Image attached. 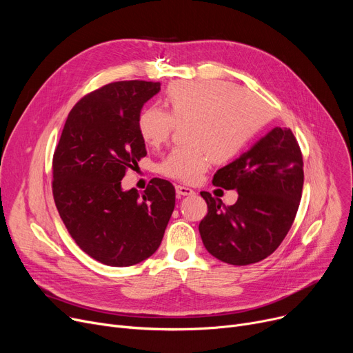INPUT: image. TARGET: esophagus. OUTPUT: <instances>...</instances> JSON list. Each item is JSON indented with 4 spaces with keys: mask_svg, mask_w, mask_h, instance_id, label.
Instances as JSON below:
<instances>
[{
    "mask_svg": "<svg viewBox=\"0 0 353 353\" xmlns=\"http://www.w3.org/2000/svg\"><path fill=\"white\" fill-rule=\"evenodd\" d=\"M176 193L179 196H192V194H194V190L188 186H176Z\"/></svg>",
    "mask_w": 353,
    "mask_h": 353,
    "instance_id": "1",
    "label": "esophagus"
}]
</instances>
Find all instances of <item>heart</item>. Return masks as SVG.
I'll list each match as a JSON object with an SVG mask.
<instances>
[{"instance_id":"b5f03b06","label":"heart","mask_w":353,"mask_h":353,"mask_svg":"<svg viewBox=\"0 0 353 353\" xmlns=\"http://www.w3.org/2000/svg\"><path fill=\"white\" fill-rule=\"evenodd\" d=\"M165 111L150 107L137 119L141 140L157 147L183 127L186 144L174 147L159 163V172L184 183H196L210 163L236 157L269 120L261 97L223 81H180L167 87Z\"/></svg>"}]
</instances>
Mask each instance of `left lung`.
Returning a JSON list of instances; mask_svg holds the SVG:
<instances>
[{
	"instance_id": "left-lung-1",
	"label": "left lung",
	"mask_w": 353,
	"mask_h": 353,
	"mask_svg": "<svg viewBox=\"0 0 353 353\" xmlns=\"http://www.w3.org/2000/svg\"><path fill=\"white\" fill-rule=\"evenodd\" d=\"M213 184L237 190L239 199L223 206L208 192V214L199 225L203 245L219 261L246 266L281 246L299 209L303 157L290 128L274 127L234 161L219 169Z\"/></svg>"
}]
</instances>
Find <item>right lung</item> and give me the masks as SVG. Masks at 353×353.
<instances>
[{"label":"right lung","mask_w":353,"mask_h":353,"mask_svg":"<svg viewBox=\"0 0 353 353\" xmlns=\"http://www.w3.org/2000/svg\"><path fill=\"white\" fill-rule=\"evenodd\" d=\"M160 83L130 80L88 92L70 111L52 156V196L70 236L107 266L150 257L174 210L176 190L152 179L145 190H121V179L145 157L140 110Z\"/></svg>","instance_id":"right-lung-1"}]
</instances>
